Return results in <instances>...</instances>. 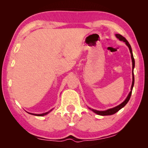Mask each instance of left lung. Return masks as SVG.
<instances>
[{
  "instance_id": "8db88e82",
  "label": "left lung",
  "mask_w": 148,
  "mask_h": 148,
  "mask_svg": "<svg viewBox=\"0 0 148 148\" xmlns=\"http://www.w3.org/2000/svg\"><path fill=\"white\" fill-rule=\"evenodd\" d=\"M116 38H118L120 41H123V42H125V44L128 46L130 53H131V59H132V86H131V91L128 95V96L127 97V98L125 99V101L122 102V103L120 104L118 106H117L114 108H110L106 110H104V111H99V110H96L94 109H91L89 108V109H90L91 110H92V112H95V114L100 115V116H110V115H113L114 114H116V112H117L119 111V110H121L122 108H123L125 105L127 104V102H129L130 98H131V93H132V88H133L134 86V73H133V71H134V65H135V62H134V59L133 57V54H132V49H131V45L129 44V42L127 40L126 38L123 37V36H121V34H116Z\"/></svg>"
}]
</instances>
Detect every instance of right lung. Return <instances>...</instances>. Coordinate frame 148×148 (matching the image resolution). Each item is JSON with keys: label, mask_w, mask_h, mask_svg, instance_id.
Returning <instances> with one entry per match:
<instances>
[{"label": "right lung", "mask_w": 148, "mask_h": 148, "mask_svg": "<svg viewBox=\"0 0 148 148\" xmlns=\"http://www.w3.org/2000/svg\"><path fill=\"white\" fill-rule=\"evenodd\" d=\"M53 109H51V110H50V111H49V112H46V113H43V114H32V113H29V112H27V113H29V114H31V115H34V116H46V115H47V114H49L50 112L52 111V110H53Z\"/></svg>", "instance_id": "right-lung-1"}]
</instances>
